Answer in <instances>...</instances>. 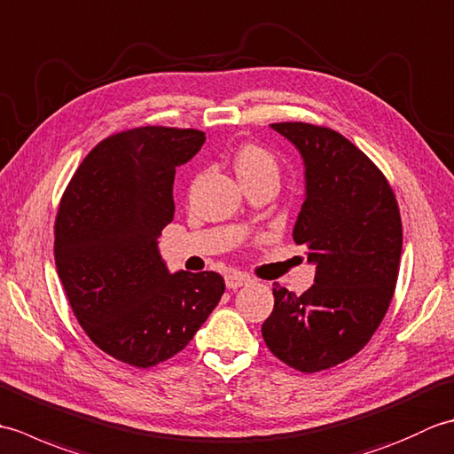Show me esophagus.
<instances>
[{
  "label": "esophagus",
  "mask_w": 454,
  "mask_h": 454,
  "mask_svg": "<svg viewBox=\"0 0 454 454\" xmlns=\"http://www.w3.org/2000/svg\"><path fill=\"white\" fill-rule=\"evenodd\" d=\"M249 283H252V278H249V277L244 275V273L234 271V273H228V275H226V286L230 288V291H236V288L246 286V285H249Z\"/></svg>",
  "instance_id": "esophagus-1"
}]
</instances>
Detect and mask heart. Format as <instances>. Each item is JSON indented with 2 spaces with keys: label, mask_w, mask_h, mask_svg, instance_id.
Wrapping results in <instances>:
<instances>
[{
  "label": "heart",
  "mask_w": 454,
  "mask_h": 454,
  "mask_svg": "<svg viewBox=\"0 0 454 454\" xmlns=\"http://www.w3.org/2000/svg\"><path fill=\"white\" fill-rule=\"evenodd\" d=\"M234 169L236 176L242 181L255 179V177H277L278 176V166L273 153L255 146V144H246V146L239 148L234 156Z\"/></svg>",
  "instance_id": "obj_1"
}]
</instances>
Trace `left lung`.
<instances>
[{"instance_id": "1", "label": "left lung", "mask_w": 454, "mask_h": 454, "mask_svg": "<svg viewBox=\"0 0 454 454\" xmlns=\"http://www.w3.org/2000/svg\"><path fill=\"white\" fill-rule=\"evenodd\" d=\"M271 129L304 161L306 199L293 238L306 246L316 277L301 296L273 285L262 333L277 359L317 372L359 353L387 314L402 255L400 210L387 177L340 132L308 122Z\"/></svg>"}]
</instances>
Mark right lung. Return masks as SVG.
Segmentation results:
<instances>
[{"instance_id": "obj_1", "label": "right lung", "mask_w": 454, "mask_h": 454, "mask_svg": "<svg viewBox=\"0 0 454 454\" xmlns=\"http://www.w3.org/2000/svg\"><path fill=\"white\" fill-rule=\"evenodd\" d=\"M195 129L140 127L95 146L67 185L54 224L58 277L101 351L148 369L207 322L224 278L169 273L158 238L173 220V177L205 144Z\"/></svg>"}]
</instances>
